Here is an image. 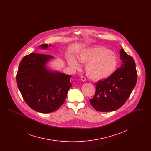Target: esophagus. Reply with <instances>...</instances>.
Segmentation results:
<instances>
[{
    "label": "esophagus",
    "mask_w": 151,
    "mask_h": 151,
    "mask_svg": "<svg viewBox=\"0 0 151 151\" xmlns=\"http://www.w3.org/2000/svg\"><path fill=\"white\" fill-rule=\"evenodd\" d=\"M80 79L83 81H86V78L83 76H80Z\"/></svg>",
    "instance_id": "obj_1"
}]
</instances>
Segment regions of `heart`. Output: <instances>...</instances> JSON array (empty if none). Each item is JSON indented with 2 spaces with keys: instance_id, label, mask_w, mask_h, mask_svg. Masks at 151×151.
Wrapping results in <instances>:
<instances>
[{
  "instance_id": "heart-1",
  "label": "heart",
  "mask_w": 151,
  "mask_h": 151,
  "mask_svg": "<svg viewBox=\"0 0 151 151\" xmlns=\"http://www.w3.org/2000/svg\"><path fill=\"white\" fill-rule=\"evenodd\" d=\"M79 60L81 63L86 64L87 75L95 80L107 79L115 72L118 65L115 54L104 47L88 48L82 51L79 54ZM68 65L73 70L81 68L80 63L73 56L68 59Z\"/></svg>"
}]
</instances>
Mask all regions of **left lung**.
<instances>
[{
	"instance_id": "left-lung-1",
	"label": "left lung",
	"mask_w": 151,
	"mask_h": 151,
	"mask_svg": "<svg viewBox=\"0 0 151 151\" xmlns=\"http://www.w3.org/2000/svg\"><path fill=\"white\" fill-rule=\"evenodd\" d=\"M121 67L110 77L95 84L96 93L89 101L95 110L113 111L121 108L136 86L137 72L134 59L123 49L120 50Z\"/></svg>"
}]
</instances>
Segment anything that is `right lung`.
<instances>
[{"label":"right lung","mask_w":151,"mask_h":151,"mask_svg":"<svg viewBox=\"0 0 151 151\" xmlns=\"http://www.w3.org/2000/svg\"><path fill=\"white\" fill-rule=\"evenodd\" d=\"M39 47L46 50L49 45L42 44ZM53 58L49 55L31 53L22 59L16 75L17 86L24 100L30 108L41 113H52L60 108L72 86L71 75L49 66Z\"/></svg>","instance_id":"right-lung-1"}]
</instances>
